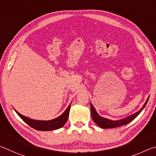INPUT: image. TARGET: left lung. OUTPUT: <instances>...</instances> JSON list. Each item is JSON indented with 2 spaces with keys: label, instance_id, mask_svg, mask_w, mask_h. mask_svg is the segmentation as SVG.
Returning <instances> with one entry per match:
<instances>
[{
  "label": "left lung",
  "instance_id": "obj_1",
  "mask_svg": "<svg viewBox=\"0 0 156 156\" xmlns=\"http://www.w3.org/2000/svg\"><path fill=\"white\" fill-rule=\"evenodd\" d=\"M149 98H148L146 102H145L144 106L142 107V109L138 111V112H136L134 113V114L131 115L130 116H129L127 118H124V119L122 120H111L109 119H107V118H104L100 117V116L98 114L96 109H94V107L93 105H91V103L90 104L91 105V117L92 119L96 122V125H98L100 127L103 128V129H109V128H115V127H118V126H123V125H126V124L129 123L130 122H131L132 120L135 119V118L138 116L140 113L142 109H144V107L146 106V105L147 103L148 100H149Z\"/></svg>",
  "mask_w": 156,
  "mask_h": 156
}]
</instances>
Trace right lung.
Instances as JSON below:
<instances>
[{"label": "right lung", "instance_id": "1", "mask_svg": "<svg viewBox=\"0 0 156 156\" xmlns=\"http://www.w3.org/2000/svg\"><path fill=\"white\" fill-rule=\"evenodd\" d=\"M71 104L69 105V107L67 108V109L65 111V112L62 113L61 115L57 118H55L54 120H47V121H43V120H35L30 119L27 117L21 115L20 113H18L16 110L17 114L20 116V118L22 119L29 126L31 127L36 129L38 131H51L54 130V129H57L59 128H61L62 126L65 125L66 122L68 119L69 113Z\"/></svg>", "mask_w": 156, "mask_h": 156}]
</instances>
